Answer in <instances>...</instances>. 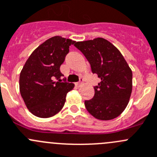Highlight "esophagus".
Returning <instances> with one entry per match:
<instances>
[{
	"instance_id": "obj_1",
	"label": "esophagus",
	"mask_w": 157,
	"mask_h": 157,
	"mask_svg": "<svg viewBox=\"0 0 157 157\" xmlns=\"http://www.w3.org/2000/svg\"><path fill=\"white\" fill-rule=\"evenodd\" d=\"M82 84H83V80H82V79H80V81L78 82V83H76V85H77V86H82Z\"/></svg>"
}]
</instances>
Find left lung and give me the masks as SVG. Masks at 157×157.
Returning <instances> with one entry per match:
<instances>
[{
  "instance_id": "1",
  "label": "left lung",
  "mask_w": 157,
  "mask_h": 157,
  "mask_svg": "<svg viewBox=\"0 0 157 157\" xmlns=\"http://www.w3.org/2000/svg\"><path fill=\"white\" fill-rule=\"evenodd\" d=\"M74 45L89 61L93 74L101 80L94 86V97L85 100L86 109L97 120L114 119L122 113L130 100L131 69L119 50L104 38L75 42Z\"/></svg>"
}]
</instances>
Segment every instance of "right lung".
Returning a JSON list of instances; mask_svg holds the SVG:
<instances>
[{"instance_id": "right-lung-1", "label": "right lung", "mask_w": 157, "mask_h": 157, "mask_svg": "<svg viewBox=\"0 0 157 157\" xmlns=\"http://www.w3.org/2000/svg\"><path fill=\"white\" fill-rule=\"evenodd\" d=\"M75 41L55 36L36 48L20 74L21 95L27 109L40 118L56 115L64 106L67 94L74 84L62 82L60 65ZM57 78L58 82H54Z\"/></svg>"}]
</instances>
